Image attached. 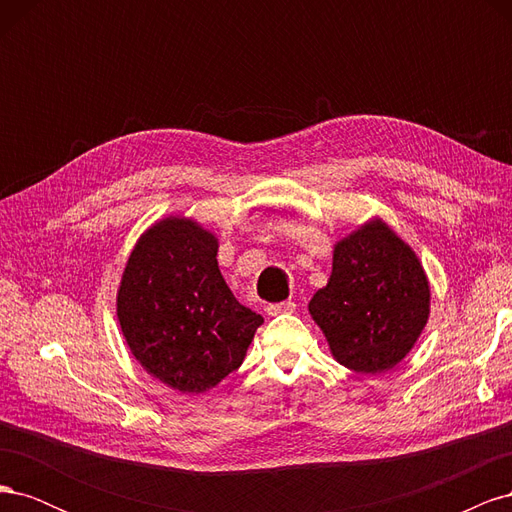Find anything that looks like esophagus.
<instances>
[{"label": "esophagus", "instance_id": "34e87169", "mask_svg": "<svg viewBox=\"0 0 512 512\" xmlns=\"http://www.w3.org/2000/svg\"><path fill=\"white\" fill-rule=\"evenodd\" d=\"M294 305L292 301H282V303H271L267 305V314L269 316H280V314H292L294 312Z\"/></svg>", "mask_w": 512, "mask_h": 512}]
</instances>
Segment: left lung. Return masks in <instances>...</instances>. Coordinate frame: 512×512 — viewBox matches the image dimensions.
<instances>
[{"label": "left lung", "mask_w": 512, "mask_h": 512, "mask_svg": "<svg viewBox=\"0 0 512 512\" xmlns=\"http://www.w3.org/2000/svg\"><path fill=\"white\" fill-rule=\"evenodd\" d=\"M429 299L421 260L376 218L337 241L329 284L309 301V314L337 363L382 374L421 337Z\"/></svg>", "instance_id": "obj_1"}]
</instances>
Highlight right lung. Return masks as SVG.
Returning <instances> with one entry per match:
<instances>
[{
	"mask_svg": "<svg viewBox=\"0 0 512 512\" xmlns=\"http://www.w3.org/2000/svg\"><path fill=\"white\" fill-rule=\"evenodd\" d=\"M215 256L213 232L170 215L136 241L121 275L117 318L134 359L181 393H205L239 369L265 322L235 299Z\"/></svg>",
	"mask_w": 512,
	"mask_h": 512,
	"instance_id": "1",
	"label": "right lung"
}]
</instances>
